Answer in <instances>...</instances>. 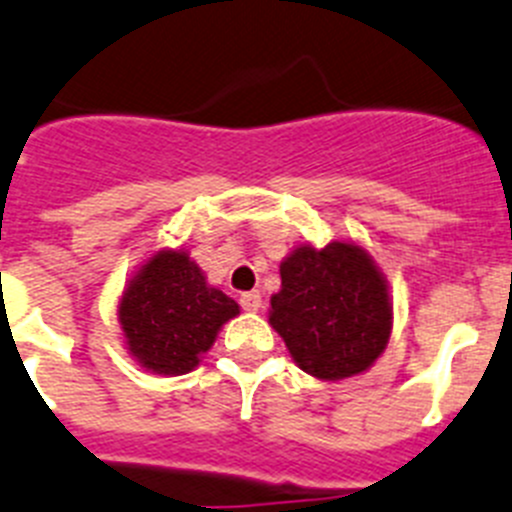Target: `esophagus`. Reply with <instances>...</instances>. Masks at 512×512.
<instances>
[{
    "label": "esophagus",
    "mask_w": 512,
    "mask_h": 512,
    "mask_svg": "<svg viewBox=\"0 0 512 512\" xmlns=\"http://www.w3.org/2000/svg\"><path fill=\"white\" fill-rule=\"evenodd\" d=\"M239 303H242L245 311H260L262 308L260 290H247V293H242V296H239Z\"/></svg>",
    "instance_id": "1"
}]
</instances>
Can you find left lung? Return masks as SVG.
Segmentation results:
<instances>
[{
    "instance_id": "8db88e82",
    "label": "left lung",
    "mask_w": 512,
    "mask_h": 512,
    "mask_svg": "<svg viewBox=\"0 0 512 512\" xmlns=\"http://www.w3.org/2000/svg\"><path fill=\"white\" fill-rule=\"evenodd\" d=\"M280 280V293L270 298V324L308 375L352 377L388 347V283L362 247H296L280 265Z\"/></svg>"
}]
</instances>
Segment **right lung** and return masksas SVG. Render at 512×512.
<instances>
[{
    "label": "right lung",
    "mask_w": 512,
    "mask_h": 512,
    "mask_svg": "<svg viewBox=\"0 0 512 512\" xmlns=\"http://www.w3.org/2000/svg\"><path fill=\"white\" fill-rule=\"evenodd\" d=\"M237 313V303L219 288H209L186 252L163 250L124 290L119 324L142 367L158 375H186Z\"/></svg>",
    "instance_id": "obj_1"
}]
</instances>
